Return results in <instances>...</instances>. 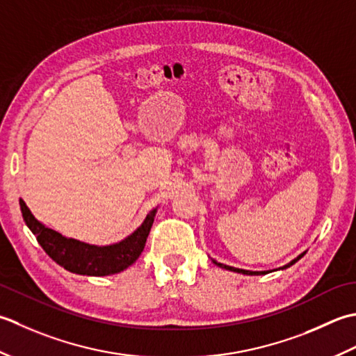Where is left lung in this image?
Here are the masks:
<instances>
[{
  "label": "left lung",
  "instance_id": "1",
  "mask_svg": "<svg viewBox=\"0 0 356 356\" xmlns=\"http://www.w3.org/2000/svg\"><path fill=\"white\" fill-rule=\"evenodd\" d=\"M306 253V252H304ZM304 253H301L300 257H296L293 261H290V263L287 264V266H284V267H281V269H286V267H290V266H293L296 261L298 259H301L302 257H304ZM213 263L218 266V267H221V269H226V270H230V272H236V273H243V275H264V273H267V272H250V270H244V269H236V267H232V266H226V264H221V263H218V261H215L213 259Z\"/></svg>",
  "mask_w": 356,
  "mask_h": 356
}]
</instances>
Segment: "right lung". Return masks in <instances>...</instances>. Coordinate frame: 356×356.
<instances>
[{"instance_id": "1", "label": "right lung", "mask_w": 356, "mask_h": 356, "mask_svg": "<svg viewBox=\"0 0 356 356\" xmlns=\"http://www.w3.org/2000/svg\"><path fill=\"white\" fill-rule=\"evenodd\" d=\"M19 207L27 227L32 230L36 241L56 264L72 273L90 275V277L120 273L132 266L146 245L150 227L156 215V209L150 210L141 226L120 243L93 245L74 238H66L46 227L35 218L23 200H19Z\"/></svg>"}]
</instances>
